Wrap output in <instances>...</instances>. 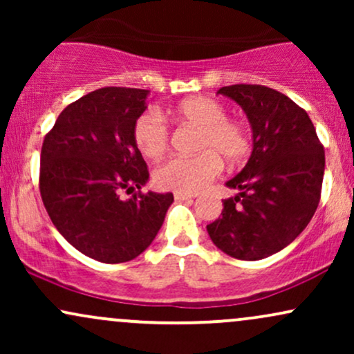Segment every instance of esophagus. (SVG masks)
<instances>
[{"label":"esophagus","mask_w":354,"mask_h":354,"mask_svg":"<svg viewBox=\"0 0 354 354\" xmlns=\"http://www.w3.org/2000/svg\"><path fill=\"white\" fill-rule=\"evenodd\" d=\"M193 198H196V194H193V193H183V191H174V200H178V201L193 200Z\"/></svg>","instance_id":"34e87169"}]
</instances>
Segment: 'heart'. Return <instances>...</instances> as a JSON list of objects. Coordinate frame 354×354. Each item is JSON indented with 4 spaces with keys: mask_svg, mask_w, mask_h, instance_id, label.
<instances>
[{
    "mask_svg": "<svg viewBox=\"0 0 354 354\" xmlns=\"http://www.w3.org/2000/svg\"><path fill=\"white\" fill-rule=\"evenodd\" d=\"M171 115L185 123L200 126L196 154L174 156L154 169V185L161 189L196 193L219 176L223 161L239 166L251 154V136L245 124L230 120L221 103L206 96H191L171 109ZM133 141L143 156L158 160L169 145V129L153 109L143 111L133 124Z\"/></svg>",
    "mask_w": 354,
    "mask_h": 354,
    "instance_id": "obj_1",
    "label": "heart"
}]
</instances>
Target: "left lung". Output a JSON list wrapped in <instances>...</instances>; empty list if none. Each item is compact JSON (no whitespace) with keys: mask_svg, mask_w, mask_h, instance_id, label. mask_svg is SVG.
I'll list each match as a JSON object with an SVG mask.
<instances>
[{"mask_svg":"<svg viewBox=\"0 0 354 354\" xmlns=\"http://www.w3.org/2000/svg\"><path fill=\"white\" fill-rule=\"evenodd\" d=\"M245 109L253 129V153L243 171L226 183L238 189L206 226L211 241L245 261L286 248L311 221L321 198L324 148L310 116L283 93L263 84L219 89Z\"/></svg>","mask_w":354,"mask_h":354,"instance_id":"left-lung-1","label":"left lung"}]
</instances>
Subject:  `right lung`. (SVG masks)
<instances>
[{
  "mask_svg": "<svg viewBox=\"0 0 354 354\" xmlns=\"http://www.w3.org/2000/svg\"><path fill=\"white\" fill-rule=\"evenodd\" d=\"M148 89L106 86L73 101L44 136L39 193L53 225L76 250L124 263L151 245L173 194L141 193L148 165L133 141ZM138 189L129 201L120 198Z\"/></svg>",
  "mask_w": 354,
  "mask_h": 354,
  "instance_id": "right-lung-1",
  "label": "right lung"
}]
</instances>
